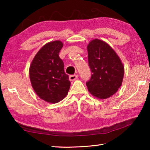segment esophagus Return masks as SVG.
Masks as SVG:
<instances>
[{
  "label": "esophagus",
  "mask_w": 150,
  "mask_h": 150,
  "mask_svg": "<svg viewBox=\"0 0 150 150\" xmlns=\"http://www.w3.org/2000/svg\"><path fill=\"white\" fill-rule=\"evenodd\" d=\"M78 78V75H70L69 76V81H75L76 79Z\"/></svg>",
  "instance_id": "obj_1"
}]
</instances>
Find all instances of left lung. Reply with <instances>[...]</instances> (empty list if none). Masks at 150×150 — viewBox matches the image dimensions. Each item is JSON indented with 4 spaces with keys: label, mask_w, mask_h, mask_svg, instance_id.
Wrapping results in <instances>:
<instances>
[{
    "label": "left lung",
    "mask_w": 150,
    "mask_h": 150,
    "mask_svg": "<svg viewBox=\"0 0 150 150\" xmlns=\"http://www.w3.org/2000/svg\"><path fill=\"white\" fill-rule=\"evenodd\" d=\"M88 61L92 74L86 83L90 93L99 99L114 95L122 86L124 66L120 57L104 41L95 39L87 46Z\"/></svg>",
    "instance_id": "1"
}]
</instances>
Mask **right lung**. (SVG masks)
<instances>
[{"label": "right lung", "mask_w": 150, "mask_h": 150, "mask_svg": "<svg viewBox=\"0 0 150 150\" xmlns=\"http://www.w3.org/2000/svg\"><path fill=\"white\" fill-rule=\"evenodd\" d=\"M63 46L59 40L47 43L35 54L29 67L33 89L41 99L49 103L62 100L70 87L69 76L59 57Z\"/></svg>", "instance_id": "1"}]
</instances>
